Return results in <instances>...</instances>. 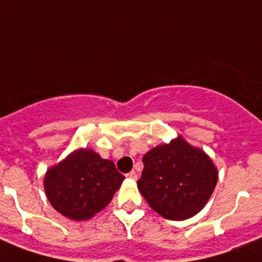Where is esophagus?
Listing matches in <instances>:
<instances>
[{"mask_svg":"<svg viewBox=\"0 0 262 262\" xmlns=\"http://www.w3.org/2000/svg\"><path fill=\"white\" fill-rule=\"evenodd\" d=\"M137 172L135 171H131L129 172V173H127V178H128V179H133V180H135L137 179Z\"/></svg>","mask_w":262,"mask_h":262,"instance_id":"esophagus-1","label":"esophagus"}]
</instances>
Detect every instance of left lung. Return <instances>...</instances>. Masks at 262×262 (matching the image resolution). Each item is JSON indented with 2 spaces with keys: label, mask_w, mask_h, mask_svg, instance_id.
Wrapping results in <instances>:
<instances>
[{
  "label": "left lung",
  "mask_w": 262,
  "mask_h": 262,
  "mask_svg": "<svg viewBox=\"0 0 262 262\" xmlns=\"http://www.w3.org/2000/svg\"><path fill=\"white\" fill-rule=\"evenodd\" d=\"M142 161L138 188L150 208L168 220L195 216L217 183V168L208 154L182 137L153 147Z\"/></svg>",
  "instance_id": "obj_1"
}]
</instances>
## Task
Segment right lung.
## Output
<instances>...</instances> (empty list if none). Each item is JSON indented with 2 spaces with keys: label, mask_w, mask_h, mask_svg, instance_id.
<instances>
[{
  "label": "right lung",
  "mask_w": 262,
  "mask_h": 262,
  "mask_svg": "<svg viewBox=\"0 0 262 262\" xmlns=\"http://www.w3.org/2000/svg\"><path fill=\"white\" fill-rule=\"evenodd\" d=\"M124 176L111 160L91 149H79L49 168L43 186L49 202L71 220H87L102 210L120 188Z\"/></svg>",
  "instance_id": "obj_1"
}]
</instances>
